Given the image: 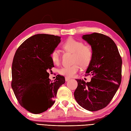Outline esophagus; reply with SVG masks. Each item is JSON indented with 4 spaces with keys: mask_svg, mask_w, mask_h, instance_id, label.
<instances>
[{
    "mask_svg": "<svg viewBox=\"0 0 131 131\" xmlns=\"http://www.w3.org/2000/svg\"><path fill=\"white\" fill-rule=\"evenodd\" d=\"M69 79H70V78H69V77H65V80H66V82H67V81H68V80H69Z\"/></svg>",
    "mask_w": 131,
    "mask_h": 131,
    "instance_id": "esophagus-1",
    "label": "esophagus"
}]
</instances>
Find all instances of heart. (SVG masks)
I'll return each instance as SVG.
<instances>
[{
  "mask_svg": "<svg viewBox=\"0 0 131 131\" xmlns=\"http://www.w3.org/2000/svg\"><path fill=\"white\" fill-rule=\"evenodd\" d=\"M62 48L65 51L73 53V62L71 66H66L61 68L59 73L67 77H73L80 69V65L83 66L88 65L92 58L93 52L90 46L84 44L82 41L78 40L72 38H69L62 44ZM52 62L55 65L60 63V57L59 52L54 49L51 53Z\"/></svg>",
  "mask_w": 131,
  "mask_h": 131,
  "instance_id": "b5f03b06",
  "label": "heart"
}]
</instances>
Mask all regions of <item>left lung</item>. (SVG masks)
I'll return each instance as SVG.
<instances>
[{
  "mask_svg": "<svg viewBox=\"0 0 131 131\" xmlns=\"http://www.w3.org/2000/svg\"><path fill=\"white\" fill-rule=\"evenodd\" d=\"M83 39L90 44L93 55L85 76L90 82L77 79L74 97L85 109L95 112L107 106L121 84L122 60L117 46L108 36L93 32Z\"/></svg>",
  "mask_w": 131,
  "mask_h": 131,
  "instance_id": "1",
  "label": "left lung"
}]
</instances>
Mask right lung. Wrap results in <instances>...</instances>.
I'll return each instance as SVG.
<instances>
[{"mask_svg": "<svg viewBox=\"0 0 131 131\" xmlns=\"http://www.w3.org/2000/svg\"><path fill=\"white\" fill-rule=\"evenodd\" d=\"M60 39L53 35H34L19 46L14 56L11 85L19 104L31 113L40 114L51 107L58 88L65 82L60 75L51 81L48 73L54 67L51 53ZM35 96L41 100L38 107L31 104Z\"/></svg>", "mask_w": 131, "mask_h": 131, "instance_id": "obj_1", "label": "right lung"}]
</instances>
